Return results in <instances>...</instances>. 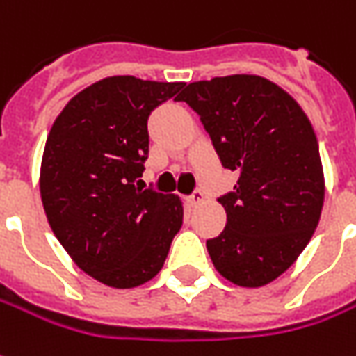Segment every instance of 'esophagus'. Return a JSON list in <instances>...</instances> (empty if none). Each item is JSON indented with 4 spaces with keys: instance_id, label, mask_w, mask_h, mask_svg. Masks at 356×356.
Here are the masks:
<instances>
[{
    "instance_id": "obj_1",
    "label": "esophagus",
    "mask_w": 356,
    "mask_h": 356,
    "mask_svg": "<svg viewBox=\"0 0 356 356\" xmlns=\"http://www.w3.org/2000/svg\"><path fill=\"white\" fill-rule=\"evenodd\" d=\"M204 202V195H202V191H195L191 197H188V204L191 207H200Z\"/></svg>"
}]
</instances>
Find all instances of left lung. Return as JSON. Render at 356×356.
Wrapping results in <instances>:
<instances>
[{
  "instance_id": "8db88e82",
  "label": "left lung",
  "mask_w": 356,
  "mask_h": 356,
  "mask_svg": "<svg viewBox=\"0 0 356 356\" xmlns=\"http://www.w3.org/2000/svg\"><path fill=\"white\" fill-rule=\"evenodd\" d=\"M185 101L202 120L234 193L218 202L226 228L209 239L214 269L243 289H259L294 265L320 224L325 177L310 118L269 79L251 74L188 83Z\"/></svg>"
}]
</instances>
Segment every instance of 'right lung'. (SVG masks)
I'll return each instance as SVG.
<instances>
[{"instance_id":"right-lung-1","label":"right lung","mask_w":356,"mask_h":356,"mask_svg":"<svg viewBox=\"0 0 356 356\" xmlns=\"http://www.w3.org/2000/svg\"><path fill=\"white\" fill-rule=\"evenodd\" d=\"M183 86L105 77L67 101L46 138L38 183L48 224L77 267L113 289L154 279L183 224L177 195L134 185L147 117Z\"/></svg>"}]
</instances>
